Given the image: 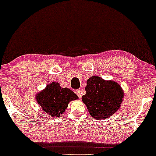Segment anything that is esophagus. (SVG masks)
<instances>
[{"mask_svg":"<svg viewBox=\"0 0 156 156\" xmlns=\"http://www.w3.org/2000/svg\"><path fill=\"white\" fill-rule=\"evenodd\" d=\"M76 94L78 95V96L79 98H80L81 96H82V93H81V90H76Z\"/></svg>","mask_w":156,"mask_h":156,"instance_id":"1","label":"esophagus"}]
</instances>
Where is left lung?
<instances>
[{
	"mask_svg": "<svg viewBox=\"0 0 156 156\" xmlns=\"http://www.w3.org/2000/svg\"><path fill=\"white\" fill-rule=\"evenodd\" d=\"M85 91L86 94L82 96L83 103L91 117L99 120L117 112L123 98V91L118 83L96 76L88 79Z\"/></svg>",
	"mask_w": 156,
	"mask_h": 156,
	"instance_id": "8db88e82",
	"label": "left lung"
}]
</instances>
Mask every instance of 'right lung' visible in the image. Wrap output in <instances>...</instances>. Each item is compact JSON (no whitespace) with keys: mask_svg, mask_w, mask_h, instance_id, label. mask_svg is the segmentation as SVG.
I'll return each instance as SVG.
<instances>
[{"mask_svg":"<svg viewBox=\"0 0 156 156\" xmlns=\"http://www.w3.org/2000/svg\"><path fill=\"white\" fill-rule=\"evenodd\" d=\"M78 96L69 88H62L53 82L36 96V100L44 112L52 117H60L71 101L78 99Z\"/></svg>","mask_w":156,"mask_h":156,"instance_id":"add662e5","label":"right lung"}]
</instances>
